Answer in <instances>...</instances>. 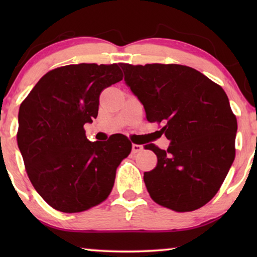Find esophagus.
Returning <instances> with one entry per match:
<instances>
[{
  "label": "esophagus",
  "instance_id": "esophagus-1",
  "mask_svg": "<svg viewBox=\"0 0 257 257\" xmlns=\"http://www.w3.org/2000/svg\"><path fill=\"white\" fill-rule=\"evenodd\" d=\"M143 151V146L138 145V144H133L132 145V152L133 153H139Z\"/></svg>",
  "mask_w": 257,
  "mask_h": 257
}]
</instances>
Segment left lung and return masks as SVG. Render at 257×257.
Wrapping results in <instances>:
<instances>
[{"label": "left lung", "instance_id": "obj_1", "mask_svg": "<svg viewBox=\"0 0 257 257\" xmlns=\"http://www.w3.org/2000/svg\"><path fill=\"white\" fill-rule=\"evenodd\" d=\"M125 82L142 101L150 122H163L168 149L154 144V170L144 173L158 205L184 213L209 202L235 158L236 117L226 92L198 70L179 64L120 63Z\"/></svg>", "mask_w": 257, "mask_h": 257}]
</instances>
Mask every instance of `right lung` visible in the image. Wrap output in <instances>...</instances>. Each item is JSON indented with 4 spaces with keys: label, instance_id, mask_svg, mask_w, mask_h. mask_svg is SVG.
<instances>
[{
    "label": "right lung",
    "instance_id": "right-lung-1",
    "mask_svg": "<svg viewBox=\"0 0 257 257\" xmlns=\"http://www.w3.org/2000/svg\"><path fill=\"white\" fill-rule=\"evenodd\" d=\"M118 64L80 63L45 73L22 101L17 144L34 188L52 208L79 213L110 195L132 144L124 135L87 140L101 91L120 82Z\"/></svg>",
    "mask_w": 257,
    "mask_h": 257
}]
</instances>
